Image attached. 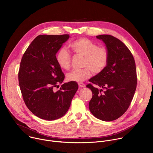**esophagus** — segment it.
<instances>
[{"mask_svg":"<svg viewBox=\"0 0 153 153\" xmlns=\"http://www.w3.org/2000/svg\"><path fill=\"white\" fill-rule=\"evenodd\" d=\"M78 85H79V86L80 87H81V88H83V87L85 86V85L84 83H79Z\"/></svg>","mask_w":153,"mask_h":153,"instance_id":"34e87169","label":"esophagus"}]
</instances>
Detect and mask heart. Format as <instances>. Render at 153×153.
Masks as SVG:
<instances>
[{
  "label": "heart",
  "mask_w": 153,
  "mask_h": 153,
  "mask_svg": "<svg viewBox=\"0 0 153 153\" xmlns=\"http://www.w3.org/2000/svg\"><path fill=\"white\" fill-rule=\"evenodd\" d=\"M69 47L75 55L83 57L82 67L84 68L68 73V81L81 83L91 76V71L99 74L106 68L109 60V52L106 47H99L96 42L86 38L75 40L70 43ZM71 60V54L66 48L59 49L56 54V61L60 68L68 70Z\"/></svg>",
  "instance_id": "obj_1"
}]
</instances>
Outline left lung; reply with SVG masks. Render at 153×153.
I'll return each instance as SVG.
<instances>
[{"label": "left lung", "instance_id": "8db88e82", "mask_svg": "<svg viewBox=\"0 0 153 153\" xmlns=\"http://www.w3.org/2000/svg\"><path fill=\"white\" fill-rule=\"evenodd\" d=\"M96 37L106 44L109 60L103 71L90 79L102 89L91 83L86 85L93 93L89 109L96 118L112 121L126 111L133 100L137 82L136 63L132 53L117 38L108 34Z\"/></svg>", "mask_w": 153, "mask_h": 153}]
</instances>
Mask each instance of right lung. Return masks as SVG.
<instances>
[{
  "mask_svg": "<svg viewBox=\"0 0 153 153\" xmlns=\"http://www.w3.org/2000/svg\"><path fill=\"white\" fill-rule=\"evenodd\" d=\"M69 34L39 35L22 57L18 73L24 101L37 117L47 120L57 119L68 110L78 89L69 82L61 85L65 75L56 61V54Z\"/></svg>",
  "mask_w": 153,
  "mask_h": 153,
  "instance_id": "1",
  "label": "right lung"
}]
</instances>
